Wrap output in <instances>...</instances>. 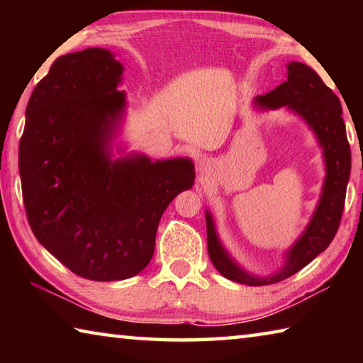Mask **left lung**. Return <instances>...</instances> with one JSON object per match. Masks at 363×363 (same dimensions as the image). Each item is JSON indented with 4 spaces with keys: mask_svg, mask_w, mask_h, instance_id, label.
Instances as JSON below:
<instances>
[{
    "mask_svg": "<svg viewBox=\"0 0 363 363\" xmlns=\"http://www.w3.org/2000/svg\"><path fill=\"white\" fill-rule=\"evenodd\" d=\"M264 108L286 106L309 123L323 147L327 177L318 206L303 237L286 253V262L280 272L267 279L253 277L233 262L219 243L213 219L206 213V245L213 266L225 279L237 284L261 286L279 284L306 267L314 257L328 248L342 218L349 174H351V147L347 143L342 108L337 96L331 91L315 70L301 62L288 64V78L270 93L256 97Z\"/></svg>",
    "mask_w": 363,
    "mask_h": 363,
    "instance_id": "obj_1",
    "label": "left lung"
}]
</instances>
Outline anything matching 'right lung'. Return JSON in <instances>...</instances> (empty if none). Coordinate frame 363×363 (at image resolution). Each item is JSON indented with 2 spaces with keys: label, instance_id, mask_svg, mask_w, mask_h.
Masks as SVG:
<instances>
[{
  "label": "right lung",
  "instance_id": "add662e5",
  "mask_svg": "<svg viewBox=\"0 0 363 363\" xmlns=\"http://www.w3.org/2000/svg\"><path fill=\"white\" fill-rule=\"evenodd\" d=\"M123 67L102 48L54 60L27 106L19 144L23 206L36 240L79 277L125 280L150 262L160 218L194 186L189 158L110 160L125 108Z\"/></svg>",
  "mask_w": 363,
  "mask_h": 363
}]
</instances>
